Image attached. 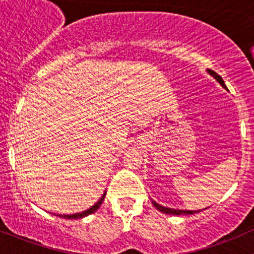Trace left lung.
<instances>
[{
  "instance_id": "1",
  "label": "left lung",
  "mask_w": 254,
  "mask_h": 254,
  "mask_svg": "<svg viewBox=\"0 0 254 254\" xmlns=\"http://www.w3.org/2000/svg\"><path fill=\"white\" fill-rule=\"evenodd\" d=\"M207 72H209V75H211L212 77H214L215 79H216V81L219 82V83L221 84V86L224 87L225 89H227L226 84H225L224 79L221 78V76H219V75H217L216 72H214V71H212V70H207ZM151 203H152V205L155 206L156 209L160 210L161 212H165V214H172V215H191V214H195V212H198V211H201V210H198V211H196V210H181V209H172V207H167V206H162V205H160V204L156 203L155 200H152V201H151Z\"/></svg>"
}]
</instances>
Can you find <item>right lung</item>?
Returning <instances> with one entry per match:
<instances>
[{"instance_id": "obj_1", "label": "right lung", "mask_w": 254, "mask_h": 254, "mask_svg": "<svg viewBox=\"0 0 254 254\" xmlns=\"http://www.w3.org/2000/svg\"><path fill=\"white\" fill-rule=\"evenodd\" d=\"M104 196H106V191H104V194L101 196V199H99V200L97 201V203L94 204L93 206H91V207H89V209L84 210V211L76 212V214H70V215H60V214H58V215H56V216L65 217V219H82V217H84V216H88V215L93 214V212H96L97 210L99 209V206H101L102 203H103Z\"/></svg>"}]
</instances>
